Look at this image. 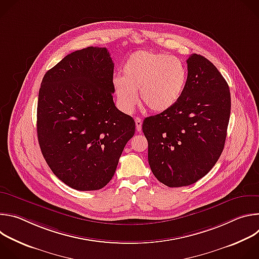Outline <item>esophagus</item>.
Segmentation results:
<instances>
[{
  "label": "esophagus",
  "instance_id": "obj_1",
  "mask_svg": "<svg viewBox=\"0 0 259 259\" xmlns=\"http://www.w3.org/2000/svg\"><path fill=\"white\" fill-rule=\"evenodd\" d=\"M135 125H136V130L140 132L142 129V121L140 118H135Z\"/></svg>",
  "mask_w": 259,
  "mask_h": 259
}]
</instances>
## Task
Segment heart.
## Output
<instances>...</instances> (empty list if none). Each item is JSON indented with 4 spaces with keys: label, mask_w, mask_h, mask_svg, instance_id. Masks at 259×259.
I'll return each mask as SVG.
<instances>
[{
    "label": "heart",
    "mask_w": 259,
    "mask_h": 259,
    "mask_svg": "<svg viewBox=\"0 0 259 259\" xmlns=\"http://www.w3.org/2000/svg\"><path fill=\"white\" fill-rule=\"evenodd\" d=\"M188 70L176 56L149 50L135 51L123 65V77L114 79L117 99L126 112L138 101L154 113L174 106L187 84Z\"/></svg>",
    "instance_id": "heart-1"
}]
</instances>
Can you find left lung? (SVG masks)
I'll list each match as a JSON object with an SVG mask.
<instances>
[{
  "instance_id": "1",
  "label": "left lung",
  "mask_w": 259,
  "mask_h": 259,
  "mask_svg": "<svg viewBox=\"0 0 259 259\" xmlns=\"http://www.w3.org/2000/svg\"><path fill=\"white\" fill-rule=\"evenodd\" d=\"M187 63L178 102L142 124L150 167L169 188L190 186L213 168L224 151L231 115L230 88L215 65L198 54Z\"/></svg>"
}]
</instances>
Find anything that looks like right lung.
Masks as SVG:
<instances>
[{
    "label": "right lung",
    "instance_id": "add662e5",
    "mask_svg": "<svg viewBox=\"0 0 259 259\" xmlns=\"http://www.w3.org/2000/svg\"><path fill=\"white\" fill-rule=\"evenodd\" d=\"M113 77L107 49L87 47L66 55L41 83L36 109L41 152L52 172L77 191L106 186L135 132L133 118L114 103Z\"/></svg>",
    "mask_w": 259,
    "mask_h": 259
}]
</instances>
